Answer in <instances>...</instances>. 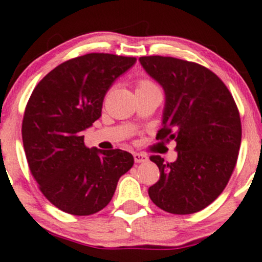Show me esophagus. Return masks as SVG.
Returning <instances> with one entry per match:
<instances>
[{"label":"esophagus","instance_id":"1","mask_svg":"<svg viewBox=\"0 0 262 262\" xmlns=\"http://www.w3.org/2000/svg\"><path fill=\"white\" fill-rule=\"evenodd\" d=\"M135 163H146L148 160V157L143 153H134Z\"/></svg>","mask_w":262,"mask_h":262}]
</instances>
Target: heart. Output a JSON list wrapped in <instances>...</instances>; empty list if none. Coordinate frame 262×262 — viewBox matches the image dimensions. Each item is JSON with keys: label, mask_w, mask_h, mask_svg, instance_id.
Instances as JSON below:
<instances>
[{"label": "heart", "mask_w": 262, "mask_h": 262, "mask_svg": "<svg viewBox=\"0 0 262 262\" xmlns=\"http://www.w3.org/2000/svg\"><path fill=\"white\" fill-rule=\"evenodd\" d=\"M150 91H159V87L148 79H141L140 81L137 82L136 92H150Z\"/></svg>", "instance_id": "b5f03b06"}]
</instances>
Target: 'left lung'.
Wrapping results in <instances>:
<instances>
[{
    "label": "left lung",
    "mask_w": 262,
    "mask_h": 262,
    "mask_svg": "<svg viewBox=\"0 0 262 262\" xmlns=\"http://www.w3.org/2000/svg\"><path fill=\"white\" fill-rule=\"evenodd\" d=\"M140 63L165 92L163 127L157 140L175 141L177 159L151 156L160 179L151 202L170 214H194L227 186L238 159L242 124L231 92L200 64L172 57H141Z\"/></svg>",
    "instance_id": "1"
}]
</instances>
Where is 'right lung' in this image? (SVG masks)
I'll return each instance as SVG.
<instances>
[{"instance_id":"right-lung-1","label":"right lung","mask_w":262,"mask_h":262,"mask_svg":"<svg viewBox=\"0 0 262 262\" xmlns=\"http://www.w3.org/2000/svg\"><path fill=\"white\" fill-rule=\"evenodd\" d=\"M135 63V57L109 53L73 58L48 73L29 98L21 125L29 167L42 194L64 212L101 211L134 165L128 151L87 148L82 131L99 119L106 91Z\"/></svg>"}]
</instances>
